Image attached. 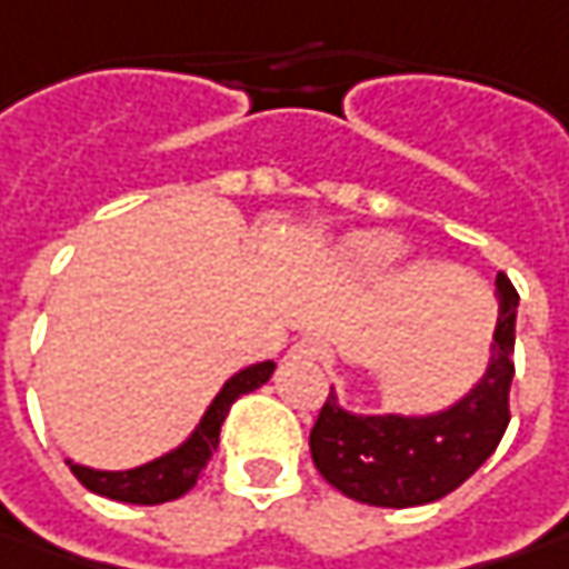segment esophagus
Here are the masks:
<instances>
[{
    "instance_id": "34e87169",
    "label": "esophagus",
    "mask_w": 569,
    "mask_h": 569,
    "mask_svg": "<svg viewBox=\"0 0 569 569\" xmlns=\"http://www.w3.org/2000/svg\"><path fill=\"white\" fill-rule=\"evenodd\" d=\"M289 359H299V362H321L325 359V343L318 337H302L299 343H292Z\"/></svg>"
}]
</instances>
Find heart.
<instances>
[{"label": "heart", "instance_id": "obj_1", "mask_svg": "<svg viewBox=\"0 0 569 569\" xmlns=\"http://www.w3.org/2000/svg\"><path fill=\"white\" fill-rule=\"evenodd\" d=\"M401 251H405V241L398 236L362 232V236H353L343 244V260L357 273H376V270H382V267L401 258Z\"/></svg>", "mask_w": 569, "mask_h": 569}]
</instances>
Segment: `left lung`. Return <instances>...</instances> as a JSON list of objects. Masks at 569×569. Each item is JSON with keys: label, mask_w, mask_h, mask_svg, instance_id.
I'll list each match as a JSON object with an SVG mask.
<instances>
[{"label": "left lung", "mask_w": 569, "mask_h": 569, "mask_svg": "<svg viewBox=\"0 0 569 569\" xmlns=\"http://www.w3.org/2000/svg\"><path fill=\"white\" fill-rule=\"evenodd\" d=\"M500 318L483 379L452 408L405 417H362L328 395L309 436L311 461L343 497L369 507H423L468 481L509 427V385L516 376V309L519 292L497 273Z\"/></svg>", "instance_id": "left-lung-1"}]
</instances>
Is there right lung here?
Instances as JSON below:
<instances>
[{
    "mask_svg": "<svg viewBox=\"0 0 569 569\" xmlns=\"http://www.w3.org/2000/svg\"><path fill=\"white\" fill-rule=\"evenodd\" d=\"M273 369L277 366L267 359V362H254V366L236 372L229 382L222 385V391L212 398L203 420L197 423V430L190 432V439H187L184 446H178L174 452L156 458L149 465L130 468V471H94V468L76 465V461H69V471L91 493L111 497V500H120V503L156 507V503L178 500L197 483L200 471L207 468V461L216 452L219 430H222V420H226L229 408L236 405L241 395H248V391H254V388L267 382L273 376Z\"/></svg>",
    "mask_w": 569,
    "mask_h": 569,
    "instance_id": "obj_1",
    "label": "right lung"
}]
</instances>
